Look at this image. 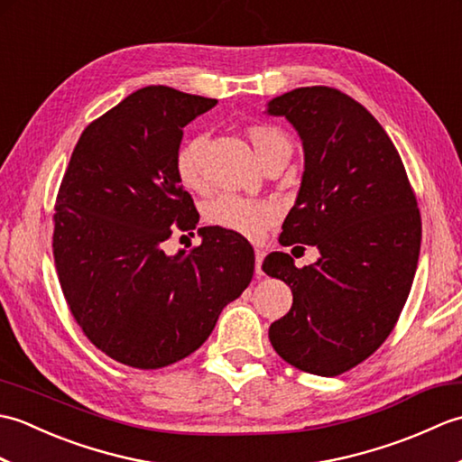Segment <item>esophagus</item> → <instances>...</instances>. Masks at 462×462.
<instances>
[{"mask_svg": "<svg viewBox=\"0 0 462 462\" xmlns=\"http://www.w3.org/2000/svg\"><path fill=\"white\" fill-rule=\"evenodd\" d=\"M254 252H256V273H258V276H262V262H263V258H266V250H263V248H260V246H256V250H254Z\"/></svg>", "mask_w": 462, "mask_h": 462, "instance_id": "1", "label": "esophagus"}]
</instances>
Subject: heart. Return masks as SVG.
I'll return each mask as SVG.
<instances>
[{
    "label": "heart",
    "mask_w": 462,
    "mask_h": 462,
    "mask_svg": "<svg viewBox=\"0 0 462 462\" xmlns=\"http://www.w3.org/2000/svg\"><path fill=\"white\" fill-rule=\"evenodd\" d=\"M254 151L258 159L263 161L266 156L276 151L280 144H286L283 136L276 126L272 125H252L248 129ZM202 149L204 136L194 134L186 139L174 154V171L180 184L189 190H200L204 184L202 176ZM278 218V206L262 199H250L240 194H220L214 200L204 206V220L218 226L234 234H240L244 238L260 240L270 226Z\"/></svg>",
    "instance_id": "1"
}]
</instances>
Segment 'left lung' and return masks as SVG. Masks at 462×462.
Masks as SVG:
<instances>
[{
    "mask_svg": "<svg viewBox=\"0 0 462 462\" xmlns=\"http://www.w3.org/2000/svg\"><path fill=\"white\" fill-rule=\"evenodd\" d=\"M266 113L286 116L303 146L301 186L280 244L319 250L306 268L283 252L263 260L262 270L293 293L268 336L290 365L336 377L387 339L405 306L420 250L417 199L395 144L349 95L300 87Z\"/></svg>",
    "mask_w": 462,
    "mask_h": 462,
    "instance_id": "left-lung-1",
    "label": "left lung"
}]
</instances>
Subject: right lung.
<instances>
[{
    "instance_id": "obj_1",
    "label": "right lung",
    "mask_w": 462,
    "mask_h": 462,
    "mask_svg": "<svg viewBox=\"0 0 462 462\" xmlns=\"http://www.w3.org/2000/svg\"><path fill=\"white\" fill-rule=\"evenodd\" d=\"M218 103L152 85L83 131L55 204L53 258L75 321L95 347L136 369H159L208 339L220 311L254 276L240 234L199 228L200 246L162 244L199 212L174 171L182 129Z\"/></svg>"
}]
</instances>
